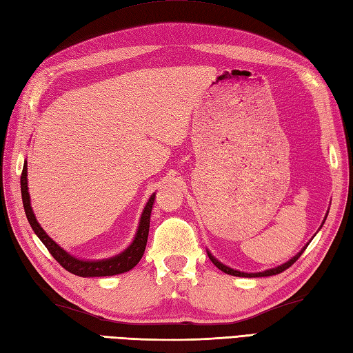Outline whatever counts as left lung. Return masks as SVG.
<instances>
[{"instance_id":"left-lung-1","label":"left lung","mask_w":353,"mask_h":353,"mask_svg":"<svg viewBox=\"0 0 353 353\" xmlns=\"http://www.w3.org/2000/svg\"><path fill=\"white\" fill-rule=\"evenodd\" d=\"M326 216H328V212H326ZM326 216H325V219H323V221H322V225L325 223V220H326ZM322 228V226H321ZM307 245H308V243L301 248V252H298L294 257H292V259H289L288 262H285V263H281V265H279V266H276V268H270V270H265V271H262V272H244V271H238V270H234V268H230V266H228V265H225V263H221L217 257H214L212 254H211V252L210 250H206V253H208V257L211 259V262L217 266L219 270H221L225 274H230V276H235V277H247V279H253V277H270V276H276V274H280V272H283L285 270H288L289 266H292L294 265L296 261H298V257L304 253V250L307 248Z\"/></svg>"}]
</instances>
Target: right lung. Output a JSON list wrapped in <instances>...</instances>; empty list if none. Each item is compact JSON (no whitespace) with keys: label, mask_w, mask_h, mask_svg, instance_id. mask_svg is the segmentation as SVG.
<instances>
[{"label":"right lung","mask_w":353,"mask_h":353,"mask_svg":"<svg viewBox=\"0 0 353 353\" xmlns=\"http://www.w3.org/2000/svg\"><path fill=\"white\" fill-rule=\"evenodd\" d=\"M27 170H28L27 161H25L22 175H21V193H22L25 214H27V219L34 230V234L39 236L40 241L45 244L49 253L55 257V261L61 265L63 268H65L68 272H72L74 276H79V277H110V276H117V274L130 271L137 263H139L148 241L150 219H151L154 199H156V193L151 194L147 205H145L141 220H139V226H137V230H136V235L133 238L132 244L128 245L125 250L112 257H106V259H99V261L79 259V257L65 252L63 247H59L54 239L50 238L45 230H43L36 216H34V211L31 208L30 193H28V178H27L28 172Z\"/></svg>","instance_id":"right-lung-1"}]
</instances>
